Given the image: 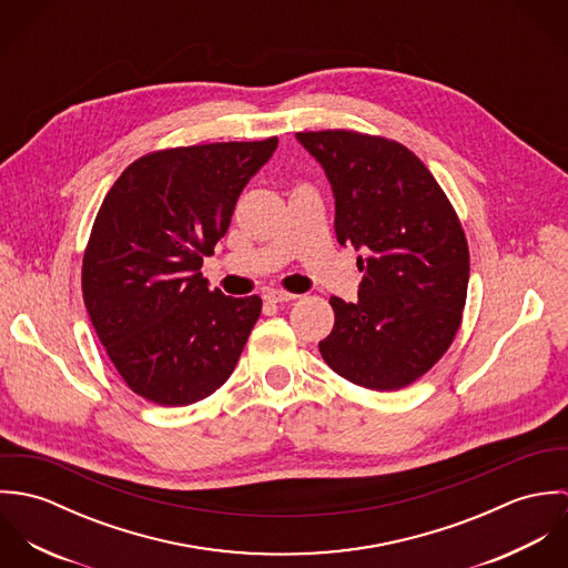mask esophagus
<instances>
[{
  "label": "esophagus",
  "mask_w": 568,
  "mask_h": 568,
  "mask_svg": "<svg viewBox=\"0 0 568 568\" xmlns=\"http://www.w3.org/2000/svg\"><path fill=\"white\" fill-rule=\"evenodd\" d=\"M293 300H297V295L295 293H286V291H268L264 295L266 304H284V302H293Z\"/></svg>",
  "instance_id": "esophagus-1"
}]
</instances>
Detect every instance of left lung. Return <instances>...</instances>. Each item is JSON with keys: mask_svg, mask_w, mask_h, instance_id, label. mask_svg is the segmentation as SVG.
<instances>
[{"mask_svg": "<svg viewBox=\"0 0 568 568\" xmlns=\"http://www.w3.org/2000/svg\"><path fill=\"white\" fill-rule=\"evenodd\" d=\"M297 140L332 185L336 241L365 253L358 302L329 297L334 327L320 352L358 387L403 389L444 356L462 325L470 277L462 223L403 144L343 129Z\"/></svg>", "mask_w": 568, "mask_h": 568, "instance_id": "left-lung-1", "label": "left lung"}]
</instances>
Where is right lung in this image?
Returning <instances> with one entry per match:
<instances>
[{
  "mask_svg": "<svg viewBox=\"0 0 568 568\" xmlns=\"http://www.w3.org/2000/svg\"><path fill=\"white\" fill-rule=\"evenodd\" d=\"M277 138L155 151L106 192L82 257V300L124 383L162 406L212 396L234 372L262 300L201 275Z\"/></svg>",
  "mask_w": 568,
  "mask_h": 568,
  "instance_id": "right-lung-1",
  "label": "right lung"
}]
</instances>
